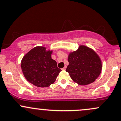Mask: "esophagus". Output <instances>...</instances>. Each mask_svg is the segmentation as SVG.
<instances>
[{
    "mask_svg": "<svg viewBox=\"0 0 121 121\" xmlns=\"http://www.w3.org/2000/svg\"><path fill=\"white\" fill-rule=\"evenodd\" d=\"M66 69V66H65L64 68H62V70H65Z\"/></svg>",
    "mask_w": 121,
    "mask_h": 121,
    "instance_id": "esophagus-1",
    "label": "esophagus"
}]
</instances>
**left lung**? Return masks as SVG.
<instances>
[{
  "label": "left lung",
  "instance_id": "left-lung-1",
  "mask_svg": "<svg viewBox=\"0 0 121 121\" xmlns=\"http://www.w3.org/2000/svg\"><path fill=\"white\" fill-rule=\"evenodd\" d=\"M69 64L66 72L74 82L84 86L92 83L101 72V60L93 49L80 45L76 51L70 52L68 56Z\"/></svg>",
  "mask_w": 121,
  "mask_h": 121
}]
</instances>
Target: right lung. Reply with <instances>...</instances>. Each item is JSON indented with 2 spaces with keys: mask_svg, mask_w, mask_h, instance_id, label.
Wrapping results in <instances>:
<instances>
[{
  "mask_svg": "<svg viewBox=\"0 0 121 121\" xmlns=\"http://www.w3.org/2000/svg\"><path fill=\"white\" fill-rule=\"evenodd\" d=\"M52 52L43 47H36L23 57L21 67L28 82L39 87H47L54 83L61 70L52 59Z\"/></svg>",
  "mask_w": 121,
  "mask_h": 121,
  "instance_id": "1",
  "label": "right lung"
}]
</instances>
